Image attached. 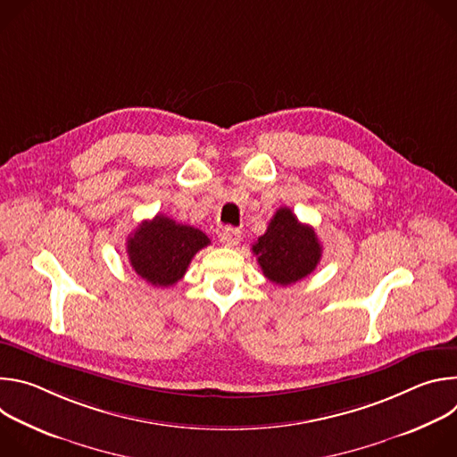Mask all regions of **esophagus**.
I'll return each instance as SVG.
<instances>
[{
	"label": "esophagus",
	"instance_id": "obj_1",
	"mask_svg": "<svg viewBox=\"0 0 457 457\" xmlns=\"http://www.w3.org/2000/svg\"><path fill=\"white\" fill-rule=\"evenodd\" d=\"M219 240L222 245L226 247H233L240 242V231L237 228H224L220 233H219Z\"/></svg>",
	"mask_w": 457,
	"mask_h": 457
}]
</instances>
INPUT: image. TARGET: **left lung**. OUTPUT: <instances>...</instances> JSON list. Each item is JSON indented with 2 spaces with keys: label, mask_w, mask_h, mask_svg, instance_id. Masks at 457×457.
<instances>
[{
  "label": "left lung",
  "mask_w": 457,
  "mask_h": 457,
  "mask_svg": "<svg viewBox=\"0 0 457 457\" xmlns=\"http://www.w3.org/2000/svg\"><path fill=\"white\" fill-rule=\"evenodd\" d=\"M253 253L268 280L289 286L316 270L321 245L311 226L302 224L289 208H280L266 233L253 244Z\"/></svg>",
  "instance_id": "obj_1"
}]
</instances>
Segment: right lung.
I'll return each instance as SVG.
<instances>
[{
	"instance_id": "1",
	"label": "right lung",
	"mask_w": 457,
	"mask_h": 457,
	"mask_svg": "<svg viewBox=\"0 0 457 457\" xmlns=\"http://www.w3.org/2000/svg\"><path fill=\"white\" fill-rule=\"evenodd\" d=\"M208 244L210 238L201 229L155 215L129 233L126 251L129 266L141 278L168 287L184 277L191 258Z\"/></svg>"
}]
</instances>
